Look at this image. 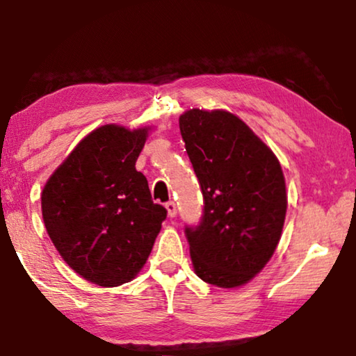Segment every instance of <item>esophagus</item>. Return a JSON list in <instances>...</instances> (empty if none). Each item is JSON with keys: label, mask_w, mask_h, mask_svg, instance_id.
I'll list each match as a JSON object with an SVG mask.
<instances>
[{"label": "esophagus", "mask_w": 356, "mask_h": 356, "mask_svg": "<svg viewBox=\"0 0 356 356\" xmlns=\"http://www.w3.org/2000/svg\"><path fill=\"white\" fill-rule=\"evenodd\" d=\"M165 207H167V212L170 217H177V204H175L173 201H168L167 204H165Z\"/></svg>", "instance_id": "34e87169"}]
</instances>
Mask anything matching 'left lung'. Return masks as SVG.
I'll return each mask as SVG.
<instances>
[{"instance_id": "left-lung-1", "label": "left lung", "mask_w": 356, "mask_h": 356, "mask_svg": "<svg viewBox=\"0 0 356 356\" xmlns=\"http://www.w3.org/2000/svg\"><path fill=\"white\" fill-rule=\"evenodd\" d=\"M179 131L204 197L199 225L184 228L194 272L222 289L245 285L269 262L284 228L279 160L228 111L188 110Z\"/></svg>"}]
</instances>
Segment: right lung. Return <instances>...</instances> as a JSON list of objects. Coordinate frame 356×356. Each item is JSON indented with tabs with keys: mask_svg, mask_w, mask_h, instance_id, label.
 <instances>
[{
	"mask_svg": "<svg viewBox=\"0 0 356 356\" xmlns=\"http://www.w3.org/2000/svg\"><path fill=\"white\" fill-rule=\"evenodd\" d=\"M149 128L105 124L87 134L42 191V216L66 264L100 286L133 280L152 251L167 209L136 170Z\"/></svg>",
	"mask_w": 356,
	"mask_h": 356,
	"instance_id": "obj_1",
	"label": "right lung"
}]
</instances>
